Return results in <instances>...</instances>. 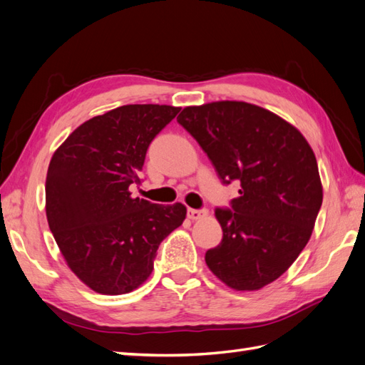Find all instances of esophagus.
<instances>
[{"mask_svg": "<svg viewBox=\"0 0 365 365\" xmlns=\"http://www.w3.org/2000/svg\"><path fill=\"white\" fill-rule=\"evenodd\" d=\"M207 210L202 208V210H195V208H189L187 210V216H189L192 220H197V219H202L207 216Z\"/></svg>", "mask_w": 365, "mask_h": 365, "instance_id": "obj_1", "label": "esophagus"}]
</instances>
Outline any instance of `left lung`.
Returning <instances> with one entry per match:
<instances>
[{"label":"left lung","instance_id":"1","mask_svg":"<svg viewBox=\"0 0 365 365\" xmlns=\"http://www.w3.org/2000/svg\"><path fill=\"white\" fill-rule=\"evenodd\" d=\"M176 120L224 184L240 182L231 210H215L224 236L205 252L207 267L231 289H262L311 239L323 202L312 148L288 121L247 102L187 106Z\"/></svg>","mask_w":365,"mask_h":365}]
</instances>
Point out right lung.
<instances>
[{"mask_svg":"<svg viewBox=\"0 0 365 365\" xmlns=\"http://www.w3.org/2000/svg\"><path fill=\"white\" fill-rule=\"evenodd\" d=\"M180 113L169 105H125L93 117L53 153L46 212L68 268L105 295L137 289L153 269L163 239L187 208L132 197L150 141Z\"/></svg>","mask_w":365,"mask_h":365,"instance_id":"right-lung-1","label":"right lung"}]
</instances>
